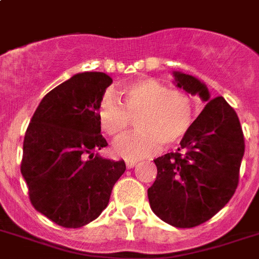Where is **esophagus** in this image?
<instances>
[{"label": "esophagus", "instance_id": "obj_1", "mask_svg": "<svg viewBox=\"0 0 259 259\" xmlns=\"http://www.w3.org/2000/svg\"><path fill=\"white\" fill-rule=\"evenodd\" d=\"M135 165H136V161H134V160H127V161H125V166H127L128 169L134 168Z\"/></svg>", "mask_w": 259, "mask_h": 259}]
</instances>
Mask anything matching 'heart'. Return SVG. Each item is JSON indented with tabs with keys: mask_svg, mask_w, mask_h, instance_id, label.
Listing matches in <instances>:
<instances>
[{
	"mask_svg": "<svg viewBox=\"0 0 259 259\" xmlns=\"http://www.w3.org/2000/svg\"><path fill=\"white\" fill-rule=\"evenodd\" d=\"M121 105L107 96L99 107L100 127L112 138L124 135L138 117V131L115 142L117 157L138 160L157 152L163 143L173 144L185 136L194 116L193 99L180 90H169L152 78L136 79L120 90Z\"/></svg>",
	"mask_w": 259,
	"mask_h": 259,
	"instance_id": "b5f03b06",
	"label": "heart"
}]
</instances>
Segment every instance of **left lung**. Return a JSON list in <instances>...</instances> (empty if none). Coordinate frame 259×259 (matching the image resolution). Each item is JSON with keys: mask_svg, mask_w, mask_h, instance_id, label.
Here are the masks:
<instances>
[{"mask_svg": "<svg viewBox=\"0 0 259 259\" xmlns=\"http://www.w3.org/2000/svg\"><path fill=\"white\" fill-rule=\"evenodd\" d=\"M175 83L206 103L176 152L155 159L157 176L148 188L151 209L176 228H193L210 220L234 194L245 152L236 111L222 96L211 99L205 83L173 71Z\"/></svg>", "mask_w": 259, "mask_h": 259, "instance_id": "obj_1", "label": "left lung"}]
</instances>
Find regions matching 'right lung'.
<instances>
[{
	"label": "right lung",
	"mask_w": 259,
	"mask_h": 259,
	"mask_svg": "<svg viewBox=\"0 0 259 259\" xmlns=\"http://www.w3.org/2000/svg\"><path fill=\"white\" fill-rule=\"evenodd\" d=\"M112 83L104 72H79L40 100L23 140L21 173L30 201L63 228H82L107 208L124 173L123 160L104 159L99 107Z\"/></svg>",
	"instance_id": "obj_1"
}]
</instances>
